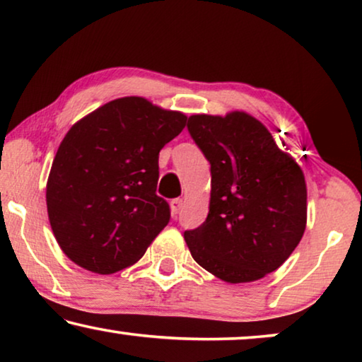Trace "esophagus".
I'll list each match as a JSON object with an SVG mask.
<instances>
[{
    "mask_svg": "<svg viewBox=\"0 0 362 362\" xmlns=\"http://www.w3.org/2000/svg\"><path fill=\"white\" fill-rule=\"evenodd\" d=\"M170 206H171V214L176 216L182 207V199H180V197H176V199H171Z\"/></svg>",
    "mask_w": 362,
    "mask_h": 362,
    "instance_id": "esophagus-1",
    "label": "esophagus"
}]
</instances>
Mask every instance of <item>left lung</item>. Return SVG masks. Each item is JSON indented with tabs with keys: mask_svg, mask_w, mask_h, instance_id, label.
<instances>
[{
	"mask_svg": "<svg viewBox=\"0 0 362 362\" xmlns=\"http://www.w3.org/2000/svg\"><path fill=\"white\" fill-rule=\"evenodd\" d=\"M187 130L211 163L209 214L185 232L192 259L229 284L264 279L303 237V171L245 112L191 115Z\"/></svg>",
	"mask_w": 362,
	"mask_h": 362,
	"instance_id": "1",
	"label": "left lung"
}]
</instances>
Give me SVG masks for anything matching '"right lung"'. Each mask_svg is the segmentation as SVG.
Masks as SVG:
<instances>
[{
    "mask_svg": "<svg viewBox=\"0 0 362 362\" xmlns=\"http://www.w3.org/2000/svg\"><path fill=\"white\" fill-rule=\"evenodd\" d=\"M187 117L143 97L117 98L74 123L47 177V216L64 254L110 275L136 264L170 222L158 156Z\"/></svg>",
    "mask_w": 362,
    "mask_h": 362,
    "instance_id": "add662e5",
    "label": "right lung"
}]
</instances>
